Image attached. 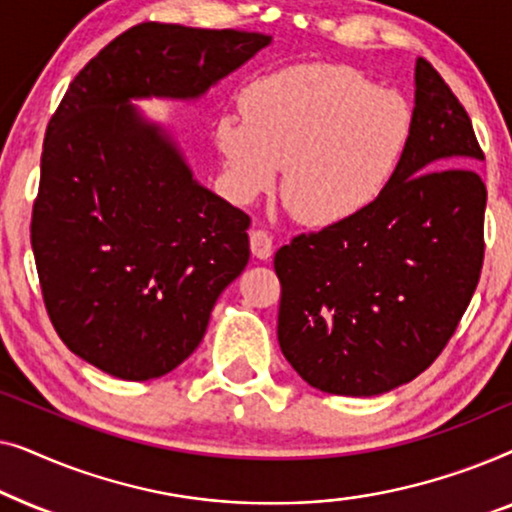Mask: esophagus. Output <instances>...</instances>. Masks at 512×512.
Returning a JSON list of instances; mask_svg holds the SVG:
<instances>
[{"instance_id":"34e87169","label":"esophagus","mask_w":512,"mask_h":512,"mask_svg":"<svg viewBox=\"0 0 512 512\" xmlns=\"http://www.w3.org/2000/svg\"><path fill=\"white\" fill-rule=\"evenodd\" d=\"M249 240H251V254L261 258V261H268L272 256V237L265 233V230H251Z\"/></svg>"}]
</instances>
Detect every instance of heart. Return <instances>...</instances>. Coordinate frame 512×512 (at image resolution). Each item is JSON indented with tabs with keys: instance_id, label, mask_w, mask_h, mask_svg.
<instances>
[{
	"instance_id": "b5f03b06",
	"label": "heart",
	"mask_w": 512,
	"mask_h": 512,
	"mask_svg": "<svg viewBox=\"0 0 512 512\" xmlns=\"http://www.w3.org/2000/svg\"><path fill=\"white\" fill-rule=\"evenodd\" d=\"M242 114L214 123L230 198L254 202L277 184L312 228H338L377 205L410 149L415 116L394 90L345 65H296L251 81Z\"/></svg>"
}]
</instances>
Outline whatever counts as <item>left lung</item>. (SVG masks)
<instances>
[{"label":"left lung","mask_w":512,"mask_h":512,"mask_svg":"<svg viewBox=\"0 0 512 512\" xmlns=\"http://www.w3.org/2000/svg\"><path fill=\"white\" fill-rule=\"evenodd\" d=\"M415 132L396 179L359 219L275 254L277 338L314 389L377 396L424 373L478 286L487 188L471 118L431 62L415 65Z\"/></svg>","instance_id":"1"}]
</instances>
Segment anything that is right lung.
Here are the masks:
<instances>
[{"label": "right lung", "instance_id": "obj_1", "mask_svg": "<svg viewBox=\"0 0 512 512\" xmlns=\"http://www.w3.org/2000/svg\"><path fill=\"white\" fill-rule=\"evenodd\" d=\"M270 41L135 25L76 74L48 123L32 209L41 293L60 340L104 373L142 382L184 363L249 263V216L198 184L132 100H198Z\"/></svg>", "mask_w": 512, "mask_h": 512}]
</instances>
